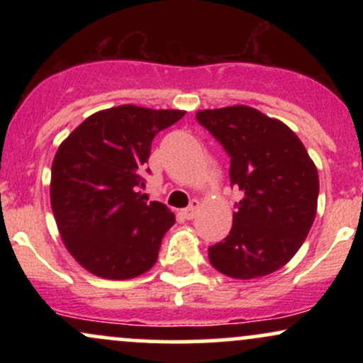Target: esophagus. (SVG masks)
Wrapping results in <instances>:
<instances>
[{"instance_id": "34e87169", "label": "esophagus", "mask_w": 363, "mask_h": 363, "mask_svg": "<svg viewBox=\"0 0 363 363\" xmlns=\"http://www.w3.org/2000/svg\"><path fill=\"white\" fill-rule=\"evenodd\" d=\"M198 208H199V203L198 201H193L189 206L182 210V216H184L186 220H193L194 216H196V211H198Z\"/></svg>"}]
</instances>
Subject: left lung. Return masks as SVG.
I'll use <instances>...</instances> for the list:
<instances>
[{
  "label": "left lung",
  "mask_w": 363,
  "mask_h": 363,
  "mask_svg": "<svg viewBox=\"0 0 363 363\" xmlns=\"http://www.w3.org/2000/svg\"><path fill=\"white\" fill-rule=\"evenodd\" d=\"M196 119L228 153L230 184L244 193L228 235L208 247L211 266L237 280L277 272L301 249L314 223V162L286 124L252 107L199 111Z\"/></svg>",
  "instance_id": "1"
}]
</instances>
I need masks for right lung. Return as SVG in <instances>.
<instances>
[{"label": "right lung", "mask_w": 363, "mask_h": 363, "mask_svg": "<svg viewBox=\"0 0 363 363\" xmlns=\"http://www.w3.org/2000/svg\"><path fill=\"white\" fill-rule=\"evenodd\" d=\"M184 111L119 106L86 118L57 148L51 206L66 249L85 269L128 280L155 264L176 216L143 199L152 141Z\"/></svg>", "instance_id": "obj_1"}]
</instances>
